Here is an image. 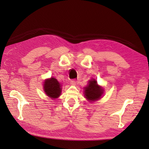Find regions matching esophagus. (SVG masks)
<instances>
[{
  "label": "esophagus",
  "instance_id": "obj_1",
  "mask_svg": "<svg viewBox=\"0 0 149 149\" xmlns=\"http://www.w3.org/2000/svg\"><path fill=\"white\" fill-rule=\"evenodd\" d=\"M76 82L77 81H76V79H72L70 81V84L71 85H75L76 84Z\"/></svg>",
  "mask_w": 149,
  "mask_h": 149
}]
</instances>
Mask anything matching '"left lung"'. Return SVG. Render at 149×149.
Listing matches in <instances>:
<instances>
[{
  "label": "left lung",
  "instance_id": "1",
  "mask_svg": "<svg viewBox=\"0 0 149 149\" xmlns=\"http://www.w3.org/2000/svg\"><path fill=\"white\" fill-rule=\"evenodd\" d=\"M89 83V84L84 88L85 97L92 101L99 100L103 93V89L98 86L95 79L91 80Z\"/></svg>",
  "mask_w": 149,
  "mask_h": 149
}]
</instances>
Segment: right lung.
Masks as SVG:
<instances>
[{
	"instance_id": "add662e5",
	"label": "right lung",
	"mask_w": 149,
	"mask_h": 149,
	"mask_svg": "<svg viewBox=\"0 0 149 149\" xmlns=\"http://www.w3.org/2000/svg\"><path fill=\"white\" fill-rule=\"evenodd\" d=\"M44 91L51 98L58 97L61 94V88L59 82L55 78L46 79L44 82Z\"/></svg>"
}]
</instances>
